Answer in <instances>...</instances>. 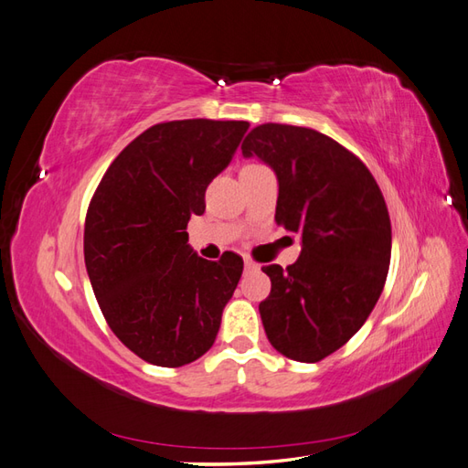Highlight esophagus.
Masks as SVG:
<instances>
[{
    "mask_svg": "<svg viewBox=\"0 0 468 468\" xmlns=\"http://www.w3.org/2000/svg\"><path fill=\"white\" fill-rule=\"evenodd\" d=\"M244 266H246V270H258V264L254 260H250V258H244Z\"/></svg>",
    "mask_w": 468,
    "mask_h": 468,
    "instance_id": "34e87169",
    "label": "esophagus"
}]
</instances>
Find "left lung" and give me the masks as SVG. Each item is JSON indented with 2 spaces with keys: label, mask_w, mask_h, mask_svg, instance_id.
I'll return each mask as SVG.
<instances>
[{
  "label": "left lung",
  "mask_w": 468,
  "mask_h": 468,
  "mask_svg": "<svg viewBox=\"0 0 468 468\" xmlns=\"http://www.w3.org/2000/svg\"><path fill=\"white\" fill-rule=\"evenodd\" d=\"M278 176L276 222L302 236L298 261L264 266L271 290L260 303L270 344L293 361L332 356L359 332L383 292L391 220L361 158L332 136L266 122L242 143Z\"/></svg>",
  "instance_id": "1"
}]
</instances>
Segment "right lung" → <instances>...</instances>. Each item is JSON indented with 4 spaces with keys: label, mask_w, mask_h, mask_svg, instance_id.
Here are the masks:
<instances>
[{
    "label": "right lung",
    "mask_w": 468,
    "mask_h": 468,
    "mask_svg": "<svg viewBox=\"0 0 468 468\" xmlns=\"http://www.w3.org/2000/svg\"><path fill=\"white\" fill-rule=\"evenodd\" d=\"M248 121L158 122L122 148L102 175L85 218V266L109 327L134 356L180 367L207 353L244 261L188 246L192 214L232 161Z\"/></svg>",
    "instance_id": "right-lung-1"
}]
</instances>
